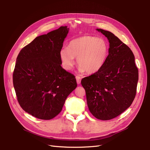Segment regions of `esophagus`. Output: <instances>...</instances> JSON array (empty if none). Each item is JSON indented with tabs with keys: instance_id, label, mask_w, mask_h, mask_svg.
<instances>
[{
	"instance_id": "esophagus-1",
	"label": "esophagus",
	"mask_w": 150,
	"mask_h": 150,
	"mask_svg": "<svg viewBox=\"0 0 150 150\" xmlns=\"http://www.w3.org/2000/svg\"><path fill=\"white\" fill-rule=\"evenodd\" d=\"M75 78H76V82H77V83L78 84H80V83H81V78L80 76H75Z\"/></svg>"
}]
</instances>
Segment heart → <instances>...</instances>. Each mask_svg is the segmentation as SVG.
<instances>
[{
  "label": "heart",
  "mask_w": 150,
  "mask_h": 150,
  "mask_svg": "<svg viewBox=\"0 0 150 150\" xmlns=\"http://www.w3.org/2000/svg\"><path fill=\"white\" fill-rule=\"evenodd\" d=\"M109 46L103 38L83 36L74 39L68 48L60 50L59 57L63 68L70 70L75 64V58L80 66L79 70L89 74H95L103 67L107 59Z\"/></svg>",
  "instance_id": "b5f03b06"
}]
</instances>
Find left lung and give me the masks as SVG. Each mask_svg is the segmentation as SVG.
I'll return each mask as SVG.
<instances>
[{"label": "left lung", "mask_w": 150, "mask_h": 150, "mask_svg": "<svg viewBox=\"0 0 150 150\" xmlns=\"http://www.w3.org/2000/svg\"><path fill=\"white\" fill-rule=\"evenodd\" d=\"M97 30L109 40V54L103 67L83 78L81 83L91 113L98 119L109 120L132 104L136 95L139 71L128 45L110 31Z\"/></svg>", "instance_id": "8db88e82"}]
</instances>
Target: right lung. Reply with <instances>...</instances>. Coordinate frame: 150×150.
<instances>
[{"label":"right lung","mask_w":150,"mask_h":150,"mask_svg":"<svg viewBox=\"0 0 150 150\" xmlns=\"http://www.w3.org/2000/svg\"><path fill=\"white\" fill-rule=\"evenodd\" d=\"M69 32L67 26L36 37L20 51L13 74L17 100L36 118L58 115L67 96L77 86L75 76L62 69L59 57Z\"/></svg>","instance_id":"obj_1"}]
</instances>
